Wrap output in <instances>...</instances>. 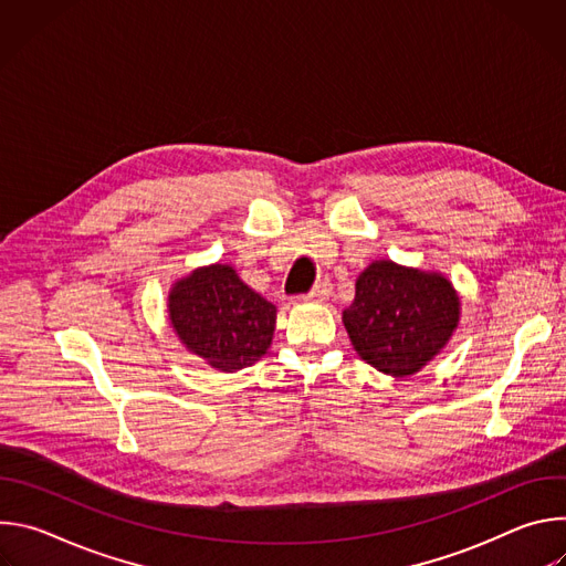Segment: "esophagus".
<instances>
[{
    "label": "esophagus",
    "instance_id": "34e87169",
    "mask_svg": "<svg viewBox=\"0 0 566 566\" xmlns=\"http://www.w3.org/2000/svg\"><path fill=\"white\" fill-rule=\"evenodd\" d=\"M329 295H332V282H327V280L317 282V284L308 291V300H315V302H325V300H329Z\"/></svg>",
    "mask_w": 566,
    "mask_h": 566
}]
</instances>
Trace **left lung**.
<instances>
[{
  "instance_id": "8db88e82",
  "label": "left lung",
  "mask_w": 566,
  "mask_h": 566,
  "mask_svg": "<svg viewBox=\"0 0 566 566\" xmlns=\"http://www.w3.org/2000/svg\"><path fill=\"white\" fill-rule=\"evenodd\" d=\"M461 319V300L439 271L374 260L356 280L343 325L356 354L374 369L408 378L430 365Z\"/></svg>"
}]
</instances>
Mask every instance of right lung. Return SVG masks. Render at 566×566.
I'll return each instance as SVG.
<instances>
[{"instance_id": "add662e5", "label": "right lung", "mask_w": 566, "mask_h": 566, "mask_svg": "<svg viewBox=\"0 0 566 566\" xmlns=\"http://www.w3.org/2000/svg\"><path fill=\"white\" fill-rule=\"evenodd\" d=\"M168 319L181 345L217 371H239L271 347L277 308L230 264L199 266L168 293Z\"/></svg>"}]
</instances>
